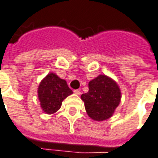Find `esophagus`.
I'll use <instances>...</instances> for the list:
<instances>
[{
  "label": "esophagus",
  "mask_w": 158,
  "mask_h": 158,
  "mask_svg": "<svg viewBox=\"0 0 158 158\" xmlns=\"http://www.w3.org/2000/svg\"><path fill=\"white\" fill-rule=\"evenodd\" d=\"M74 93H76V94H77V95H80L81 91L79 90V89H77V90H74Z\"/></svg>",
  "instance_id": "obj_1"
}]
</instances>
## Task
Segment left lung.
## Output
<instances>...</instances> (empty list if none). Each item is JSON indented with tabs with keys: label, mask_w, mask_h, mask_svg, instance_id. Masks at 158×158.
Instances as JSON below:
<instances>
[{
	"label": "left lung",
	"mask_w": 158,
	"mask_h": 158,
	"mask_svg": "<svg viewBox=\"0 0 158 158\" xmlns=\"http://www.w3.org/2000/svg\"><path fill=\"white\" fill-rule=\"evenodd\" d=\"M88 88V92L81 96L88 116L97 121L110 118L121 99L118 84L105 75H99L89 81Z\"/></svg>",
	"instance_id": "8db88e82"
}]
</instances>
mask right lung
I'll use <instances>...</instances> for the list:
<instances>
[{
  "mask_svg": "<svg viewBox=\"0 0 158 158\" xmlns=\"http://www.w3.org/2000/svg\"><path fill=\"white\" fill-rule=\"evenodd\" d=\"M65 80L55 73H49L40 82L38 88V97L43 111L54 114L61 107L62 101L72 94Z\"/></svg>",
  "mask_w": 158,
  "mask_h": 158,
  "instance_id": "obj_1",
  "label": "right lung"
}]
</instances>
